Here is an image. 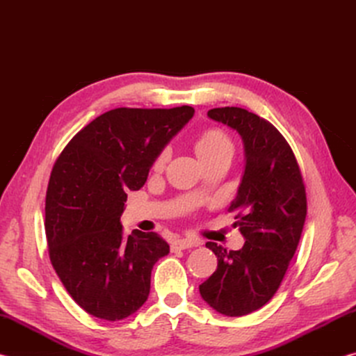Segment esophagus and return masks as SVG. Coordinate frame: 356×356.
<instances>
[{"mask_svg":"<svg viewBox=\"0 0 356 356\" xmlns=\"http://www.w3.org/2000/svg\"><path fill=\"white\" fill-rule=\"evenodd\" d=\"M201 242L195 238H177L171 243V251H179V250H186L193 248V246H200Z\"/></svg>","mask_w":356,"mask_h":356,"instance_id":"obj_1","label":"esophagus"}]
</instances>
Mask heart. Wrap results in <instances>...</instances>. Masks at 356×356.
<instances>
[{"label":"heart","instance_id":"obj_1","mask_svg":"<svg viewBox=\"0 0 356 356\" xmlns=\"http://www.w3.org/2000/svg\"><path fill=\"white\" fill-rule=\"evenodd\" d=\"M222 150H232V143L221 129L209 127L206 130H202L200 136H197L196 152L201 156V160L220 154ZM168 156H170V147H163L160 150V154L156 155V159L154 161V168H156V170L163 168Z\"/></svg>","mask_w":356,"mask_h":356}]
</instances>
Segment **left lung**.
I'll use <instances>...</instances> for the list:
<instances>
[{
	"label": "left lung",
	"mask_w": 356,
	"mask_h": 356,
	"mask_svg": "<svg viewBox=\"0 0 356 356\" xmlns=\"http://www.w3.org/2000/svg\"><path fill=\"white\" fill-rule=\"evenodd\" d=\"M209 118L243 138L245 174L229 212H236L234 226L246 242L238 251L206 243L218 267L200 292L221 314L240 317L262 308L280 289L297 251L308 201L293 150L272 122L237 106L213 108Z\"/></svg>",
	"instance_id": "obj_1"
}]
</instances>
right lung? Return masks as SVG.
Returning <instances> with one entry per match:
<instances>
[{"label":"right lung","instance_id":"right-lung-1","mask_svg":"<svg viewBox=\"0 0 356 356\" xmlns=\"http://www.w3.org/2000/svg\"><path fill=\"white\" fill-rule=\"evenodd\" d=\"M191 106L114 108L67 143L45 196L48 256L88 314L122 321L144 305L150 272L170 245L155 232L125 236L120 213L165 144L191 119Z\"/></svg>","mask_w":356,"mask_h":356}]
</instances>
